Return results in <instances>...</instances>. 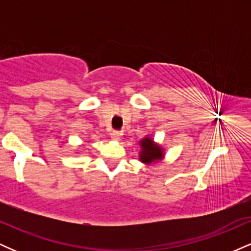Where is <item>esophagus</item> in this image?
Returning <instances> with one entry per match:
<instances>
[{"mask_svg":"<svg viewBox=\"0 0 251 251\" xmlns=\"http://www.w3.org/2000/svg\"><path fill=\"white\" fill-rule=\"evenodd\" d=\"M111 138L113 140H120V138H122V132L119 131H113L111 133Z\"/></svg>","mask_w":251,"mask_h":251,"instance_id":"1","label":"esophagus"}]
</instances>
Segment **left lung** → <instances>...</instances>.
<instances>
[{
	"label": "left lung",
	"mask_w": 251,
	"mask_h": 251,
	"mask_svg": "<svg viewBox=\"0 0 251 251\" xmlns=\"http://www.w3.org/2000/svg\"><path fill=\"white\" fill-rule=\"evenodd\" d=\"M140 146H142V152H140V158L143 163L151 164L152 162L160 159L163 157L162 149L158 145L152 142L151 138H144L140 142Z\"/></svg>",
	"instance_id": "obj_1"
}]
</instances>
